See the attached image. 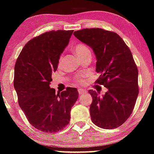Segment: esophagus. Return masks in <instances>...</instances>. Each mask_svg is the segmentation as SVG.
<instances>
[{
    "label": "esophagus",
    "mask_w": 154,
    "mask_h": 154,
    "mask_svg": "<svg viewBox=\"0 0 154 154\" xmlns=\"http://www.w3.org/2000/svg\"><path fill=\"white\" fill-rule=\"evenodd\" d=\"M86 93V91L84 90V89H79V95H82Z\"/></svg>",
    "instance_id": "34e87169"
}]
</instances>
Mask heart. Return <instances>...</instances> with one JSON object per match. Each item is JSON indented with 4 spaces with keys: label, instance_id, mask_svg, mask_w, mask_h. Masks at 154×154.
I'll use <instances>...</instances> for the list:
<instances>
[{
    "label": "heart",
    "instance_id": "heart-1",
    "mask_svg": "<svg viewBox=\"0 0 154 154\" xmlns=\"http://www.w3.org/2000/svg\"><path fill=\"white\" fill-rule=\"evenodd\" d=\"M73 50H74V52H75V54H76L79 57H80V58L81 56H83V55L90 53V50H89V48L87 47V45L82 43H77V44L75 45V47H74ZM61 60H62V57H60L59 61L60 62L61 61ZM75 81H76L77 83H83V75H80L79 76H78L76 79H75Z\"/></svg>",
    "mask_w": 154,
    "mask_h": 154
}]
</instances>
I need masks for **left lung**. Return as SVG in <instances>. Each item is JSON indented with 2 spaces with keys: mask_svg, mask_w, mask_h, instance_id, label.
Segmentation results:
<instances>
[{
  "mask_svg": "<svg viewBox=\"0 0 154 154\" xmlns=\"http://www.w3.org/2000/svg\"><path fill=\"white\" fill-rule=\"evenodd\" d=\"M73 34L93 49L97 60L96 71L100 74L95 83L108 89L103 96L88 91L93 97L90 106L92 122L105 129L117 128L131 114L138 95V72L131 52L114 32L84 28Z\"/></svg>",
  "mask_w": 154,
  "mask_h": 154,
  "instance_id": "obj_1",
  "label": "left lung"
}]
</instances>
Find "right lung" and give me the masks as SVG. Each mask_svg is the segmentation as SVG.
<instances>
[{"instance_id": "add662e5", "label": "right lung", "mask_w": 154, "mask_h": 154, "mask_svg": "<svg viewBox=\"0 0 154 154\" xmlns=\"http://www.w3.org/2000/svg\"><path fill=\"white\" fill-rule=\"evenodd\" d=\"M73 31H51L24 45L14 68L18 103L32 126L45 133H56L69 123L71 109L79 98L75 88L56 94L50 87L60 56Z\"/></svg>"}]
</instances>
